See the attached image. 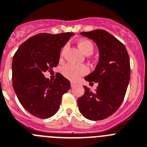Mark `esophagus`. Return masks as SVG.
Here are the masks:
<instances>
[{
    "mask_svg": "<svg viewBox=\"0 0 147 147\" xmlns=\"http://www.w3.org/2000/svg\"><path fill=\"white\" fill-rule=\"evenodd\" d=\"M76 85H77V83H75V82H73V81L71 82V87H72V88L75 87Z\"/></svg>",
    "mask_w": 147,
    "mask_h": 147,
    "instance_id": "esophagus-1",
    "label": "esophagus"
}]
</instances>
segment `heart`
<instances>
[{"label":"heart","instance_id":"obj_1","mask_svg":"<svg viewBox=\"0 0 147 147\" xmlns=\"http://www.w3.org/2000/svg\"><path fill=\"white\" fill-rule=\"evenodd\" d=\"M77 45L79 49L86 55H92L94 52V45L90 40L85 39H82L78 41ZM67 47H64L62 49L61 54L63 55L65 52ZM88 72V69L85 65H74L72 64H67L62 69L63 75L69 80H75L80 78L82 75H84Z\"/></svg>","mask_w":147,"mask_h":147}]
</instances>
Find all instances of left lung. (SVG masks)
<instances>
[{
    "label": "left lung",
    "instance_id": "8db88e82",
    "mask_svg": "<svg viewBox=\"0 0 147 147\" xmlns=\"http://www.w3.org/2000/svg\"><path fill=\"white\" fill-rule=\"evenodd\" d=\"M80 34L96 43L99 61L94 71L84 78L90 83H97L98 86L92 92L83 86L85 93L78 99V109L88 119H104L117 111L125 98L130 78L129 55L125 46L104 30Z\"/></svg>",
    "mask_w": 147,
    "mask_h": 147
}]
</instances>
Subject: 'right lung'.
Segmentation results:
<instances>
[{"label": "right lung", "instance_id": "right-lung-1", "mask_svg": "<svg viewBox=\"0 0 147 147\" xmlns=\"http://www.w3.org/2000/svg\"><path fill=\"white\" fill-rule=\"evenodd\" d=\"M73 33L39 34L19 47L12 60V86L22 107L40 119L50 118L60 108L62 95L70 88V82L61 74L50 81L44 73L59 61L61 49Z\"/></svg>", "mask_w": 147, "mask_h": 147}]
</instances>
